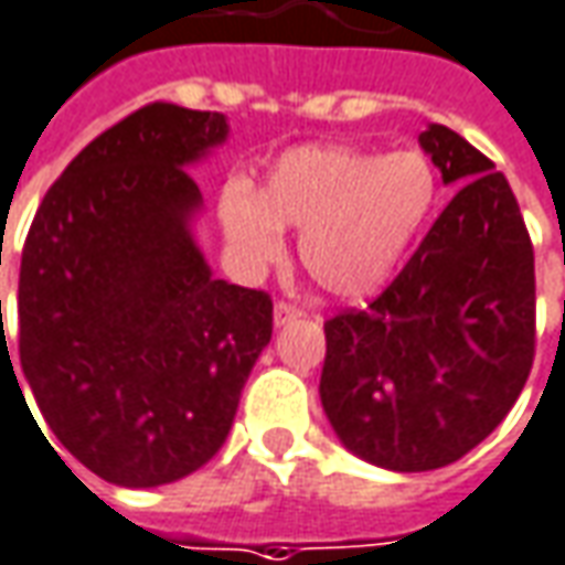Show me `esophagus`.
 Listing matches in <instances>:
<instances>
[{
    "label": "esophagus",
    "mask_w": 565,
    "mask_h": 565,
    "mask_svg": "<svg viewBox=\"0 0 565 565\" xmlns=\"http://www.w3.org/2000/svg\"><path fill=\"white\" fill-rule=\"evenodd\" d=\"M271 318H275V328H284V324H290V321H297V318H302V312H299L297 306H290V302H275V312H271Z\"/></svg>",
    "instance_id": "obj_1"
}]
</instances>
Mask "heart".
Returning <instances> with one entry per match:
<instances>
[{"mask_svg": "<svg viewBox=\"0 0 565 565\" xmlns=\"http://www.w3.org/2000/svg\"><path fill=\"white\" fill-rule=\"evenodd\" d=\"M436 203L439 179L420 151L302 145L284 151L253 194H225L222 228L250 266L278 263L281 232H299V263L318 287L362 299L393 281Z\"/></svg>", "mask_w": 565, "mask_h": 565, "instance_id": "heart-1", "label": "heart"}]
</instances>
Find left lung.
<instances>
[{"instance_id":"left-lung-1","label":"left lung","mask_w":565,"mask_h":565,"mask_svg":"<svg viewBox=\"0 0 565 565\" xmlns=\"http://www.w3.org/2000/svg\"><path fill=\"white\" fill-rule=\"evenodd\" d=\"M417 141L458 194L367 309L324 324L318 386L343 448L393 473L476 448L535 355V256L508 179L448 126L429 122Z\"/></svg>"}]
</instances>
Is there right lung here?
<instances>
[{
  "label": "right lung",
  "instance_id": "right-lung-1",
  "mask_svg": "<svg viewBox=\"0 0 565 565\" xmlns=\"http://www.w3.org/2000/svg\"><path fill=\"white\" fill-rule=\"evenodd\" d=\"M228 132L225 114L141 107L73 157L26 234L21 371L57 443L122 489L213 458L271 340L268 294L213 278L194 234L188 170Z\"/></svg>",
  "mask_w": 565,
  "mask_h": 565
}]
</instances>
